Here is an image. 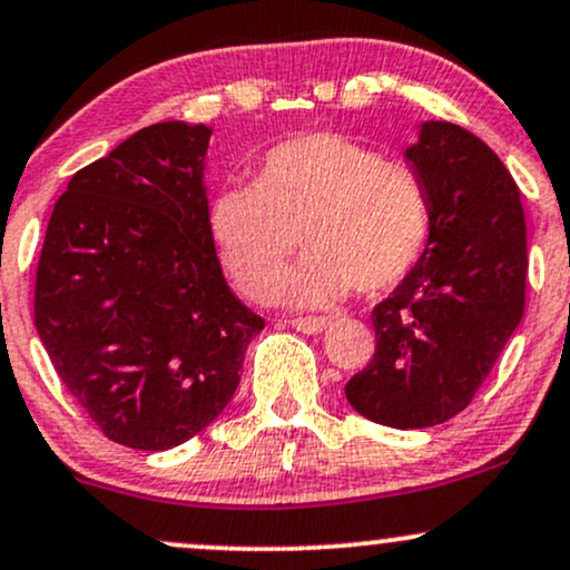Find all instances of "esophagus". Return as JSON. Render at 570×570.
<instances>
[{"mask_svg": "<svg viewBox=\"0 0 570 570\" xmlns=\"http://www.w3.org/2000/svg\"><path fill=\"white\" fill-rule=\"evenodd\" d=\"M289 324L303 334H318L328 326V318H324V315H305V318H292Z\"/></svg>", "mask_w": 570, "mask_h": 570, "instance_id": "esophagus-1", "label": "esophagus"}]
</instances>
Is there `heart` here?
Segmentation results:
<instances>
[{"mask_svg": "<svg viewBox=\"0 0 570 570\" xmlns=\"http://www.w3.org/2000/svg\"><path fill=\"white\" fill-rule=\"evenodd\" d=\"M209 230L252 299L273 297L303 233L311 252L284 294L324 305L351 289L385 294L409 278L433 238V196L409 164L345 135L311 132L267 150L252 185L219 190Z\"/></svg>", "mask_w": 570, "mask_h": 570, "instance_id": "heart-1", "label": "heart"}]
</instances>
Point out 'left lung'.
Returning a JSON list of instances; mask_svg holds the SVG:
<instances>
[{
    "label": "left lung",
    "instance_id": "1",
    "mask_svg": "<svg viewBox=\"0 0 570 570\" xmlns=\"http://www.w3.org/2000/svg\"><path fill=\"white\" fill-rule=\"evenodd\" d=\"M406 159L433 196L422 263L374 305V358L345 385L358 414L397 430L435 428L468 409L525 307L520 188L478 135L422 125Z\"/></svg>",
    "mask_w": 570,
    "mask_h": 570
}]
</instances>
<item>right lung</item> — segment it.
I'll use <instances>...</instances> for the list:
<instances>
[{
  "instance_id": "obj_1",
  "label": "right lung",
  "mask_w": 570,
  "mask_h": 570,
  "mask_svg": "<svg viewBox=\"0 0 570 570\" xmlns=\"http://www.w3.org/2000/svg\"><path fill=\"white\" fill-rule=\"evenodd\" d=\"M212 129L161 121L55 202L33 326L108 441L175 449L228 406L265 321L219 267L202 173Z\"/></svg>"
}]
</instances>
